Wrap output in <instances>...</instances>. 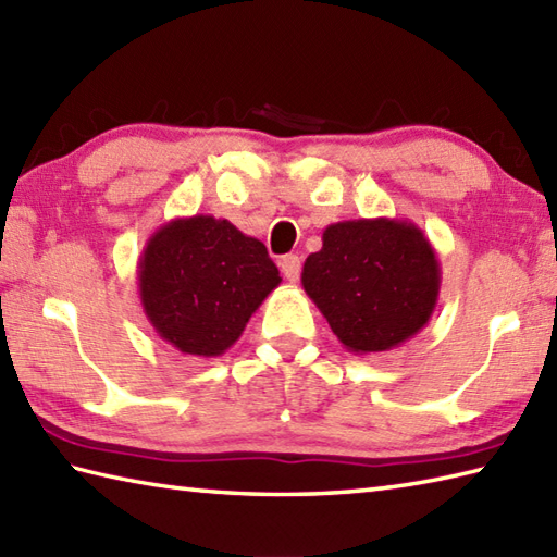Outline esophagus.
<instances>
[{"label":"esophagus","instance_id":"obj_1","mask_svg":"<svg viewBox=\"0 0 557 557\" xmlns=\"http://www.w3.org/2000/svg\"><path fill=\"white\" fill-rule=\"evenodd\" d=\"M280 268H282V275H285L289 282H297L301 275V258L297 253L282 256Z\"/></svg>","mask_w":557,"mask_h":557}]
</instances>
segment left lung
<instances>
[{"mask_svg":"<svg viewBox=\"0 0 557 557\" xmlns=\"http://www.w3.org/2000/svg\"><path fill=\"white\" fill-rule=\"evenodd\" d=\"M301 285L345 349L377 354L405 345L431 321L441 263L409 220H345L327 224L323 248L306 258Z\"/></svg>","mask_w":557,"mask_h":557,"instance_id":"1","label":"left lung"}]
</instances>
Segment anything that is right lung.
Wrapping results in <instances>:
<instances>
[{"label": "right lung", "mask_w": 557, "mask_h": 557, "mask_svg": "<svg viewBox=\"0 0 557 557\" xmlns=\"http://www.w3.org/2000/svg\"><path fill=\"white\" fill-rule=\"evenodd\" d=\"M138 297L158 337L191 357H220L282 277L263 242L230 220L174 218L138 258Z\"/></svg>", "instance_id": "right-lung-1"}]
</instances>
